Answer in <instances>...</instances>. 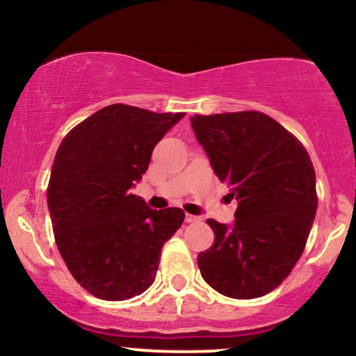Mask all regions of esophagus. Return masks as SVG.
<instances>
[{
  "instance_id": "esophagus-1",
  "label": "esophagus",
  "mask_w": 356,
  "mask_h": 356,
  "mask_svg": "<svg viewBox=\"0 0 356 356\" xmlns=\"http://www.w3.org/2000/svg\"><path fill=\"white\" fill-rule=\"evenodd\" d=\"M199 218L197 216H192V214H186V222H197Z\"/></svg>"
}]
</instances>
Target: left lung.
I'll return each instance as SVG.
<instances>
[{
    "mask_svg": "<svg viewBox=\"0 0 356 356\" xmlns=\"http://www.w3.org/2000/svg\"><path fill=\"white\" fill-rule=\"evenodd\" d=\"M195 138L238 201L234 222L207 219L214 243L199 252L206 283L220 295H268L295 268L316 214V175L308 152L266 113L191 117Z\"/></svg>",
    "mask_w": 356,
    "mask_h": 356,
    "instance_id": "1",
    "label": "left lung"
}]
</instances>
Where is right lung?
I'll list each match as a JSON object with an SVG mask.
<instances>
[{"label": "right lung", "instance_id": "add662e5", "mask_svg": "<svg viewBox=\"0 0 356 356\" xmlns=\"http://www.w3.org/2000/svg\"><path fill=\"white\" fill-rule=\"evenodd\" d=\"M186 113L113 104L67 134L47 191L56 246L93 296L124 301L157 275L161 249L184 222L179 207L155 211L132 194L157 142Z\"/></svg>", "mask_w": 356, "mask_h": 356}]
</instances>
